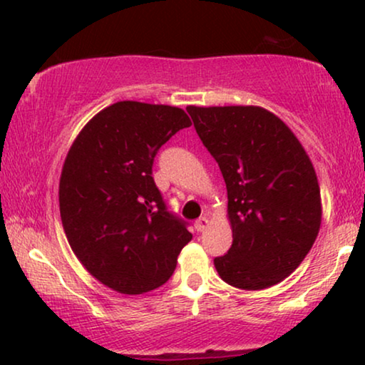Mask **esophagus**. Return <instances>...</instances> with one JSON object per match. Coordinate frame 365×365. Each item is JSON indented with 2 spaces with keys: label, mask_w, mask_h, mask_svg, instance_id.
<instances>
[{
  "label": "esophagus",
  "mask_w": 365,
  "mask_h": 365,
  "mask_svg": "<svg viewBox=\"0 0 365 365\" xmlns=\"http://www.w3.org/2000/svg\"><path fill=\"white\" fill-rule=\"evenodd\" d=\"M207 224H209L207 217H206V216H202V217H199L196 222H194V227H196V231H197V232H202V231H206Z\"/></svg>",
  "instance_id": "obj_1"
}]
</instances>
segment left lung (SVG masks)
I'll return each instance as SVG.
<instances>
[{
    "instance_id": "obj_1",
    "label": "left lung",
    "mask_w": 365,
    "mask_h": 365,
    "mask_svg": "<svg viewBox=\"0 0 365 365\" xmlns=\"http://www.w3.org/2000/svg\"><path fill=\"white\" fill-rule=\"evenodd\" d=\"M227 187L232 246L219 276L246 291L271 287L304 261L321 227L312 163L291 129L257 106L187 108Z\"/></svg>"
}]
</instances>
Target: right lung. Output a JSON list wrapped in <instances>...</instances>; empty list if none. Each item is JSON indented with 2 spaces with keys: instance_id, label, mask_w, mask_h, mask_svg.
I'll return each instance as SVG.
<instances>
[{
  "instance_id": "add662e5",
  "label": "right lung",
  "mask_w": 365,
  "mask_h": 365,
  "mask_svg": "<svg viewBox=\"0 0 365 365\" xmlns=\"http://www.w3.org/2000/svg\"><path fill=\"white\" fill-rule=\"evenodd\" d=\"M189 126L179 108L119 101L98 113L69 149L59 181L64 232L89 274L113 291L163 286L192 239L153 179L159 149Z\"/></svg>"
}]
</instances>
